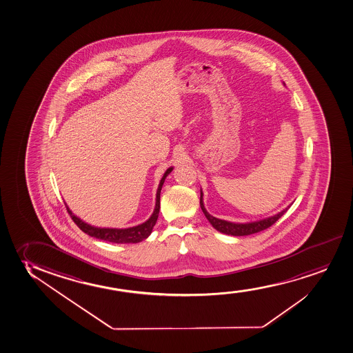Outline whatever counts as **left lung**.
I'll use <instances>...</instances> for the list:
<instances>
[{"label":"left lung","mask_w":353,"mask_h":353,"mask_svg":"<svg viewBox=\"0 0 353 353\" xmlns=\"http://www.w3.org/2000/svg\"><path fill=\"white\" fill-rule=\"evenodd\" d=\"M200 206H201L202 212L206 215L207 219H208V221L211 223L212 226H213L215 230H218L219 232H223V234H231V236H248V234H256V232H260V231L268 229L270 226L274 224L275 221L279 219V218H281L283 214L286 213V211L289 210V208H286V210L280 212V213L274 215V216H270V218L260 220V221H255V223L234 224V223H230V221H225V220L218 219V218L212 216V215L206 211L205 206H203L202 192L201 196H200Z\"/></svg>","instance_id":"8db88e82"}]
</instances>
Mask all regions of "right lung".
Masks as SVG:
<instances>
[{"instance_id": "add662e5", "label": "right lung", "mask_w": 353, "mask_h": 353, "mask_svg": "<svg viewBox=\"0 0 353 353\" xmlns=\"http://www.w3.org/2000/svg\"><path fill=\"white\" fill-rule=\"evenodd\" d=\"M172 171V168H169L166 170L163 179H161V183L158 187V192H157V202L156 208L153 214L151 215V218L145 221L143 224L138 225V226H134V228H129V229H101V228H94L91 225L83 223V220L79 219L78 216L72 213V211H69L68 207H67V212H68L74 223L78 225L79 229L83 231L85 234H88L91 237L94 239H101V241H106V242L111 243H138L141 242L143 239H147L150 234H151L152 229L154 228L156 225L157 219H158V215H159V210H161V190L163 184H164L165 179L166 176Z\"/></svg>"}]
</instances>
